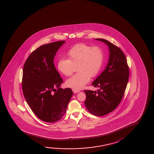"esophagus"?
Masks as SVG:
<instances>
[{
  "label": "esophagus",
  "instance_id": "esophagus-1",
  "mask_svg": "<svg viewBox=\"0 0 154 154\" xmlns=\"http://www.w3.org/2000/svg\"><path fill=\"white\" fill-rule=\"evenodd\" d=\"M72 91H73V92L74 93H78V92H80V91L79 90H77V89H76V88H72Z\"/></svg>",
  "mask_w": 154,
  "mask_h": 154
}]
</instances>
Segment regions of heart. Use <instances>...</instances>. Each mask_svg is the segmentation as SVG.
Instances as JSON below:
<instances>
[{
    "instance_id": "obj_1",
    "label": "heart",
    "mask_w": 154,
    "mask_h": 154,
    "mask_svg": "<svg viewBox=\"0 0 154 154\" xmlns=\"http://www.w3.org/2000/svg\"><path fill=\"white\" fill-rule=\"evenodd\" d=\"M68 59L61 58L57 63L58 71L66 76L73 73L75 66L78 72L66 81V85L73 88H81L88 83L90 77L98 74L103 64L104 53L99 46L79 43L67 53Z\"/></svg>"
}]
</instances>
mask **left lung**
<instances>
[{"instance_id": "8db88e82", "label": "left lung", "mask_w": 154, "mask_h": 154, "mask_svg": "<svg viewBox=\"0 0 154 154\" xmlns=\"http://www.w3.org/2000/svg\"><path fill=\"white\" fill-rule=\"evenodd\" d=\"M109 46V57L105 70L92 85L97 91L85 90V105L88 111L96 116H103L116 109L126 90L129 76V67L124 52L113 43L96 38Z\"/></svg>"}]
</instances>
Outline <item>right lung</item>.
Segmentation results:
<instances>
[{"mask_svg":"<svg viewBox=\"0 0 154 154\" xmlns=\"http://www.w3.org/2000/svg\"><path fill=\"white\" fill-rule=\"evenodd\" d=\"M65 41L41 45L31 53L23 68L22 89L33 113L41 120L55 122L64 114L73 92L60 88L63 79L54 64L56 52Z\"/></svg>","mask_w":154,"mask_h":154,"instance_id":"right-lung-1","label":"right lung"}]
</instances>
